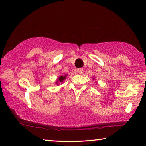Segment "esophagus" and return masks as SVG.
I'll return each mask as SVG.
<instances>
[{"label":"esophagus","instance_id":"obj_1","mask_svg":"<svg viewBox=\"0 0 146 146\" xmlns=\"http://www.w3.org/2000/svg\"><path fill=\"white\" fill-rule=\"evenodd\" d=\"M77 72L79 74H82L84 72V69L83 68H79V69H78Z\"/></svg>","mask_w":146,"mask_h":146}]
</instances>
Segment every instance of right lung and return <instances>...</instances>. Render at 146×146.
Segmentation results:
<instances>
[{"label": "right lung", "instance_id": "1", "mask_svg": "<svg viewBox=\"0 0 146 146\" xmlns=\"http://www.w3.org/2000/svg\"><path fill=\"white\" fill-rule=\"evenodd\" d=\"M66 78V75H65V76H60V77H59V78H58V80L60 81V82H62V81H63Z\"/></svg>", "mask_w": 146, "mask_h": 146}]
</instances>
